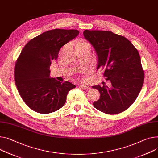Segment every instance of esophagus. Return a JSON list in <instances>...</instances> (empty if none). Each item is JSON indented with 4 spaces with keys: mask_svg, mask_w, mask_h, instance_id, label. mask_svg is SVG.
Listing matches in <instances>:
<instances>
[{
    "mask_svg": "<svg viewBox=\"0 0 158 158\" xmlns=\"http://www.w3.org/2000/svg\"><path fill=\"white\" fill-rule=\"evenodd\" d=\"M80 87H82V88H83L85 89H87V90L90 89V87H89L88 85H80Z\"/></svg>",
    "mask_w": 158,
    "mask_h": 158,
    "instance_id": "34e87169",
    "label": "esophagus"
}]
</instances>
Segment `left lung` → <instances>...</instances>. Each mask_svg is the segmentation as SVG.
<instances>
[{
  "mask_svg": "<svg viewBox=\"0 0 158 158\" xmlns=\"http://www.w3.org/2000/svg\"><path fill=\"white\" fill-rule=\"evenodd\" d=\"M85 39L93 46L98 57L97 69H106L103 77L110 80L111 87L92 86L101 96L94 106L107 114L125 111L139 95L144 73L137 48L127 39L110 31L85 30Z\"/></svg>",
  "mask_w": 158,
  "mask_h": 158,
  "instance_id": "obj_1",
  "label": "left lung"
}]
</instances>
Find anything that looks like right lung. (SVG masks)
Wrapping results in <instances>:
<instances>
[{"instance_id": "1", "label": "right lung", "mask_w": 158, "mask_h": 158, "mask_svg": "<svg viewBox=\"0 0 158 158\" xmlns=\"http://www.w3.org/2000/svg\"><path fill=\"white\" fill-rule=\"evenodd\" d=\"M79 34L77 30L47 31L24 47L15 67V80L21 98L34 111L48 114L65 104L69 91L76 87L50 77V66L60 48Z\"/></svg>"}]
</instances>
